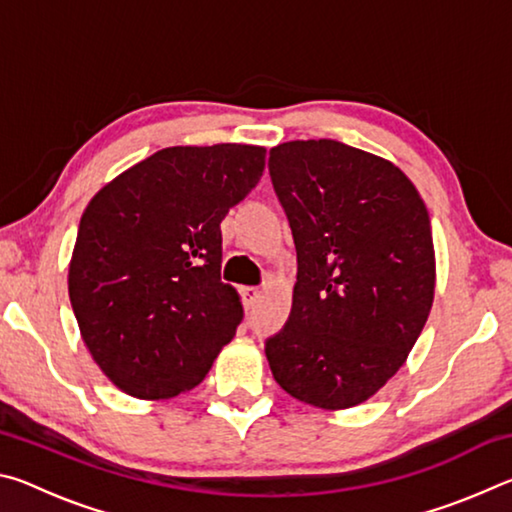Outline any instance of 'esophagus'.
Listing matches in <instances>:
<instances>
[{"mask_svg":"<svg viewBox=\"0 0 512 512\" xmlns=\"http://www.w3.org/2000/svg\"><path fill=\"white\" fill-rule=\"evenodd\" d=\"M241 296H244L246 309H253L257 305V300L262 298V289H259V287H244V289H241Z\"/></svg>","mask_w":512,"mask_h":512,"instance_id":"34e87169","label":"esophagus"}]
</instances>
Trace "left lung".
<instances>
[{
    "label": "left lung",
    "mask_w": 512,
    "mask_h": 512,
    "mask_svg": "<svg viewBox=\"0 0 512 512\" xmlns=\"http://www.w3.org/2000/svg\"><path fill=\"white\" fill-rule=\"evenodd\" d=\"M268 171L298 253L291 316L266 341L268 366L296 400L350 409L404 366L427 323L429 212L400 167L336 140L277 144Z\"/></svg>",
    "instance_id": "obj_1"
}]
</instances>
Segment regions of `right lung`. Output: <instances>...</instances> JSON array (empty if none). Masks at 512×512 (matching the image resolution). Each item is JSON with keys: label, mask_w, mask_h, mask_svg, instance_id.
I'll return each mask as SVG.
<instances>
[{"label": "right lung", "mask_w": 512, "mask_h": 512, "mask_svg": "<svg viewBox=\"0 0 512 512\" xmlns=\"http://www.w3.org/2000/svg\"><path fill=\"white\" fill-rule=\"evenodd\" d=\"M264 146H169L85 207L69 262L83 343L137 400L196 388L244 318L221 282V221L262 178Z\"/></svg>", "instance_id": "obj_1"}]
</instances>
